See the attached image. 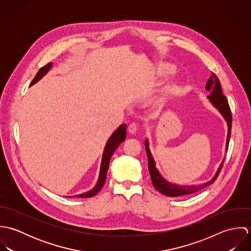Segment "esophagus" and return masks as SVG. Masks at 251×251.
Here are the masks:
<instances>
[{
    "label": "esophagus",
    "instance_id": "1",
    "mask_svg": "<svg viewBox=\"0 0 251 251\" xmlns=\"http://www.w3.org/2000/svg\"><path fill=\"white\" fill-rule=\"evenodd\" d=\"M138 130V126L135 125V124H130L127 127V131L130 133V134H135Z\"/></svg>",
    "mask_w": 251,
    "mask_h": 251
}]
</instances>
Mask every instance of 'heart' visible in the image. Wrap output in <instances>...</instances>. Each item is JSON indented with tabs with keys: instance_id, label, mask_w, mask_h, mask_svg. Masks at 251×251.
<instances>
[{
	"instance_id": "b5f03b06",
	"label": "heart",
	"mask_w": 251,
	"mask_h": 251,
	"mask_svg": "<svg viewBox=\"0 0 251 251\" xmlns=\"http://www.w3.org/2000/svg\"><path fill=\"white\" fill-rule=\"evenodd\" d=\"M175 71L174 67L170 64L162 63L157 66L156 68V76L159 78L166 77L170 74H172ZM181 89V84L180 81L178 79H172L168 81L158 92V94L151 100V104L153 107L162 108L165 103L175 98L179 93Z\"/></svg>"
}]
</instances>
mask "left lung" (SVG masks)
<instances>
[{"instance_id": "obj_1", "label": "left lung", "mask_w": 251, "mask_h": 251, "mask_svg": "<svg viewBox=\"0 0 251 251\" xmlns=\"http://www.w3.org/2000/svg\"><path fill=\"white\" fill-rule=\"evenodd\" d=\"M206 90L211 93V95L208 96L209 100L220 112V114L223 116V118L227 122L228 133H227L226 149H225V151H227L228 146H229V141H230V136H231L232 115H231V109H230V106L228 104L227 99L222 93V89H221V86H220L219 79L217 78V76L215 75V73H213L212 76L210 77V79L208 80V82L206 84ZM145 149H146L147 155H148L149 171H150V174H151V182H152L154 188L157 191H159L160 193H162L163 195L168 196V197H178V196L191 194V193L197 192V191L201 190L202 188L212 184L216 179V178L218 177V175H219V173L222 169L223 162H224V160L221 162L219 168L217 169V171L215 173V177L211 180H209L207 182H204L202 184H199V185H179V184L171 183V182L167 181L166 179L161 177V175L159 174L158 170L155 167V162H154L153 157L151 153L148 139H146V141H145Z\"/></svg>"}]
</instances>
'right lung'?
<instances>
[{
	"label": "right lung",
	"instance_id": "1",
	"mask_svg": "<svg viewBox=\"0 0 251 251\" xmlns=\"http://www.w3.org/2000/svg\"><path fill=\"white\" fill-rule=\"evenodd\" d=\"M51 68H52V63H49L46 66L42 67L36 73L35 78L33 79L32 83H31V86H33L34 84H36V82H38L47 72L51 70ZM126 126L124 124V125H121L113 132V134L109 138L106 146L104 148L103 155H102V159H101V164H100V176H99L97 184L90 191L79 194V195H76V197L89 198V197H93V196L97 195L100 191V189L102 188V186H103V184L105 183V180H106V174H107L108 168H109L110 158H111L112 154L114 153V151H116V149L119 147V145L126 140Z\"/></svg>",
	"mask_w": 251,
	"mask_h": 251
}]
</instances>
